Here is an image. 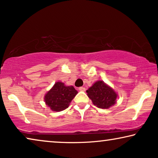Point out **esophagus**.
Returning <instances> with one entry per match:
<instances>
[{
	"instance_id": "obj_1",
	"label": "esophagus",
	"mask_w": 158,
	"mask_h": 158,
	"mask_svg": "<svg viewBox=\"0 0 158 158\" xmlns=\"http://www.w3.org/2000/svg\"><path fill=\"white\" fill-rule=\"evenodd\" d=\"M78 90H80V91H85V88L84 87H80L78 88Z\"/></svg>"
}]
</instances>
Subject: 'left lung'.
<instances>
[{
  "label": "left lung",
  "instance_id": "obj_1",
  "mask_svg": "<svg viewBox=\"0 0 158 158\" xmlns=\"http://www.w3.org/2000/svg\"><path fill=\"white\" fill-rule=\"evenodd\" d=\"M88 96L100 109H109L116 103L117 94L102 81H97L86 90Z\"/></svg>",
  "mask_w": 158,
  "mask_h": 158
}]
</instances>
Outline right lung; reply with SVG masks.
Masks as SVG:
<instances>
[{"label": "right lung", "instance_id": "obj_1", "mask_svg": "<svg viewBox=\"0 0 158 158\" xmlns=\"http://www.w3.org/2000/svg\"><path fill=\"white\" fill-rule=\"evenodd\" d=\"M77 94L73 86H65L62 82H57L45 95L44 101L52 111H61L68 107Z\"/></svg>", "mask_w": 158, "mask_h": 158}]
</instances>
